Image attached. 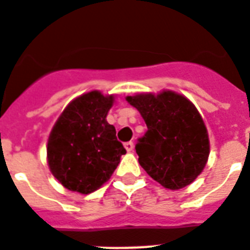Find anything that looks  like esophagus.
Wrapping results in <instances>:
<instances>
[{"label": "esophagus", "instance_id": "obj_1", "mask_svg": "<svg viewBox=\"0 0 250 250\" xmlns=\"http://www.w3.org/2000/svg\"><path fill=\"white\" fill-rule=\"evenodd\" d=\"M125 150L128 151V152H129V151H132V150H133V142H132V141L125 142Z\"/></svg>", "mask_w": 250, "mask_h": 250}]
</instances>
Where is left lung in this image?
I'll return each instance as SVG.
<instances>
[{
	"instance_id": "1",
	"label": "left lung",
	"mask_w": 250,
	"mask_h": 250,
	"mask_svg": "<svg viewBox=\"0 0 250 250\" xmlns=\"http://www.w3.org/2000/svg\"><path fill=\"white\" fill-rule=\"evenodd\" d=\"M127 102L141 113L147 125L136 144L145 171L167 189L192 183L209 154L206 125L196 106L173 91L128 96Z\"/></svg>"
}]
</instances>
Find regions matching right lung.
<instances>
[{"label":"right lung","mask_w":250,"mask_h":250,"mask_svg":"<svg viewBox=\"0 0 250 250\" xmlns=\"http://www.w3.org/2000/svg\"><path fill=\"white\" fill-rule=\"evenodd\" d=\"M113 95L90 91L67 105L48 140V165L67 189L87 194L105 183L125 148L106 122Z\"/></svg>","instance_id":"obj_1"}]
</instances>
